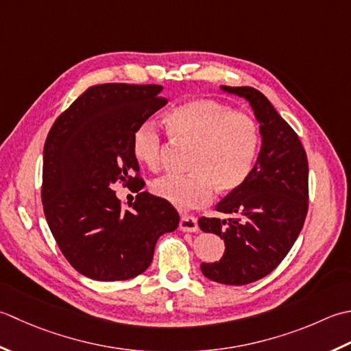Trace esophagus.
Listing matches in <instances>:
<instances>
[{
	"mask_svg": "<svg viewBox=\"0 0 351 351\" xmlns=\"http://www.w3.org/2000/svg\"><path fill=\"white\" fill-rule=\"evenodd\" d=\"M180 230L183 232H198V223H197V217L194 215H183L180 219Z\"/></svg>",
	"mask_w": 351,
	"mask_h": 351,
	"instance_id": "esophagus-1",
	"label": "esophagus"
}]
</instances>
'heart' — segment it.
<instances>
[{
    "instance_id": "1",
    "label": "heart",
    "mask_w": 351,
    "mask_h": 351,
    "mask_svg": "<svg viewBox=\"0 0 351 351\" xmlns=\"http://www.w3.org/2000/svg\"><path fill=\"white\" fill-rule=\"evenodd\" d=\"M169 134L192 147L188 176H163L152 183V192L180 209L209 203L213 189L226 195L236 192L252 174L261 148L256 121L215 99H194L171 109ZM132 152L142 165L157 169L162 163V138L144 123L132 138Z\"/></svg>"
}]
</instances>
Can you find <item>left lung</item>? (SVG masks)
Returning <instances> with one entry per match:
<instances>
[{
  "label": "left lung",
  "instance_id": "1",
  "mask_svg": "<svg viewBox=\"0 0 351 351\" xmlns=\"http://www.w3.org/2000/svg\"><path fill=\"white\" fill-rule=\"evenodd\" d=\"M245 98L259 123L262 145L247 182L215 206L217 215L198 219L206 233L224 239L219 261L202 263L213 282L247 285L276 269L302 232L309 199V167L297 133L269 99L254 88L221 86Z\"/></svg>",
  "mask_w": 351,
  "mask_h": 351
}]
</instances>
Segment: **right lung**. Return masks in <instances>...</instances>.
Returning a JSON list of instances; mask_svg holds the SVG:
<instances>
[{
    "instance_id": "add662e5",
    "label": "right lung",
    "mask_w": 351,
    "mask_h": 351,
    "mask_svg": "<svg viewBox=\"0 0 351 351\" xmlns=\"http://www.w3.org/2000/svg\"><path fill=\"white\" fill-rule=\"evenodd\" d=\"M159 84L92 86L56 119L44 147L42 204L66 261L101 282L144 273L159 236L174 232L180 217L169 203L142 192L132 152L136 128L168 101ZM138 192L123 211L112 184Z\"/></svg>"
}]
</instances>
